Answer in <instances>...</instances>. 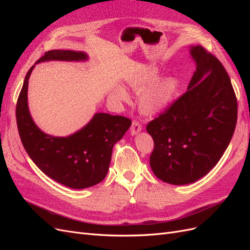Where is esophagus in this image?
<instances>
[{
  "instance_id": "esophagus-1",
  "label": "esophagus",
  "mask_w": 250,
  "mask_h": 250,
  "mask_svg": "<svg viewBox=\"0 0 250 250\" xmlns=\"http://www.w3.org/2000/svg\"><path fill=\"white\" fill-rule=\"evenodd\" d=\"M141 130H142V125L138 122L137 120H134L133 122H132L131 127H130V133H131V135L138 134L139 132H141Z\"/></svg>"
}]
</instances>
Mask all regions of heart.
Masks as SVG:
<instances>
[{"label":"heart","mask_w":250,"mask_h":250,"mask_svg":"<svg viewBox=\"0 0 250 250\" xmlns=\"http://www.w3.org/2000/svg\"><path fill=\"white\" fill-rule=\"evenodd\" d=\"M129 87L134 93H141L140 106L145 113H157L167 108L178 92V81L174 77L161 78L155 66H148L133 76ZM112 94L120 100L126 101L128 95L122 86H116Z\"/></svg>","instance_id":"1"}]
</instances>
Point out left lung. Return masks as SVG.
I'll return each mask as SVG.
<instances>
[{"label": "left lung", "instance_id": "left-lung-1", "mask_svg": "<svg viewBox=\"0 0 250 250\" xmlns=\"http://www.w3.org/2000/svg\"><path fill=\"white\" fill-rule=\"evenodd\" d=\"M196 71L187 92L147 125L154 142L150 167L165 183H195L229 147L238 116L237 98L224 66L201 46L190 48Z\"/></svg>", "mask_w": 250, "mask_h": 250}]
</instances>
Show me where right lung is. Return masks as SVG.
<instances>
[{
    "instance_id": "add662e5",
    "label": "right lung",
    "mask_w": 250,
    "mask_h": 250,
    "mask_svg": "<svg viewBox=\"0 0 250 250\" xmlns=\"http://www.w3.org/2000/svg\"><path fill=\"white\" fill-rule=\"evenodd\" d=\"M87 59L85 52L51 50L35 64L51 60ZM34 66L26 75L17 104V123L22 146L47 176L67 188L81 190L101 183L108 172L113 145L129 129L131 121L97 112L85 126L67 137L44 133L34 123L28 107V83Z\"/></svg>"
}]
</instances>
